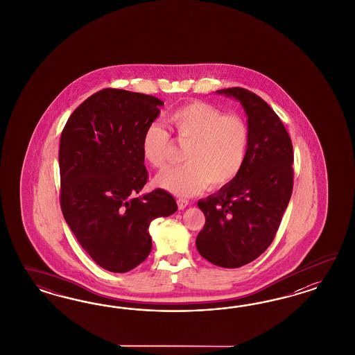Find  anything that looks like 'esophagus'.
I'll return each instance as SVG.
<instances>
[{
    "mask_svg": "<svg viewBox=\"0 0 355 355\" xmlns=\"http://www.w3.org/2000/svg\"><path fill=\"white\" fill-rule=\"evenodd\" d=\"M177 205H178V208L180 209H184L187 205H189V200H186V199H177Z\"/></svg>",
    "mask_w": 355,
    "mask_h": 355,
    "instance_id": "34e87169",
    "label": "esophagus"
}]
</instances>
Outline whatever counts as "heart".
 Segmentation results:
<instances>
[{"label":"heart","mask_w":355,"mask_h":355,"mask_svg":"<svg viewBox=\"0 0 355 355\" xmlns=\"http://www.w3.org/2000/svg\"><path fill=\"white\" fill-rule=\"evenodd\" d=\"M166 123L181 144H189L186 164L159 173L153 183L178 196H190L205 187L221 189L233 182L246 162L248 129L245 121L203 101H193L172 110ZM172 139L160 123H150L140 140L141 156L153 168L169 160Z\"/></svg>","instance_id":"b5f03b06"}]
</instances>
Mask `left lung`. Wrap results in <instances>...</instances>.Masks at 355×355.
I'll use <instances>...</instances> for the list:
<instances>
[{"label": "left lung", "instance_id": "left-lung-1", "mask_svg": "<svg viewBox=\"0 0 355 355\" xmlns=\"http://www.w3.org/2000/svg\"><path fill=\"white\" fill-rule=\"evenodd\" d=\"M216 94L243 107L248 155L233 182L198 202L205 225L196 248L215 266L239 268L260 257L276 236L293 191V144L279 116L258 95L238 87Z\"/></svg>", "mask_w": 355, "mask_h": 355}]
</instances>
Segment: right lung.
<instances>
[{"mask_svg": "<svg viewBox=\"0 0 355 355\" xmlns=\"http://www.w3.org/2000/svg\"><path fill=\"white\" fill-rule=\"evenodd\" d=\"M157 97L107 88L88 97L67 119L58 164L61 209L80 246L101 268L125 273L150 255L152 220L177 211L147 182L143 131L160 114Z\"/></svg>", "mask_w": 355, "mask_h": 355, "instance_id": "obj_1", "label": "right lung"}]
</instances>
